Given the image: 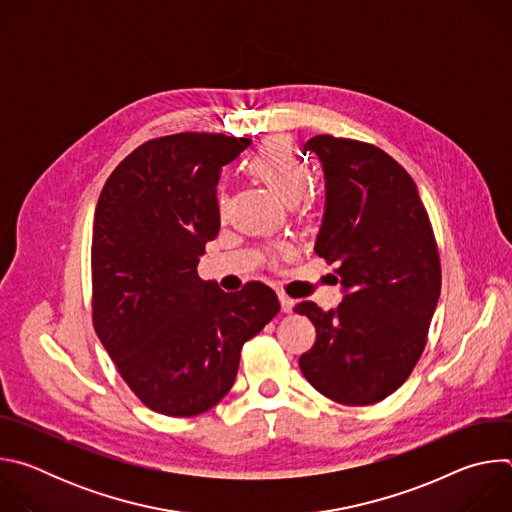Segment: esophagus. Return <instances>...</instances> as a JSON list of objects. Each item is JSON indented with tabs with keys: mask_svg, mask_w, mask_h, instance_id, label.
Returning a JSON list of instances; mask_svg holds the SVG:
<instances>
[{
	"mask_svg": "<svg viewBox=\"0 0 512 512\" xmlns=\"http://www.w3.org/2000/svg\"><path fill=\"white\" fill-rule=\"evenodd\" d=\"M277 298H279V304H281V312H285V314L294 312V306H296V302L291 300L287 294H283V291H279Z\"/></svg>",
	"mask_w": 512,
	"mask_h": 512,
	"instance_id": "esophagus-1",
	"label": "esophagus"
}]
</instances>
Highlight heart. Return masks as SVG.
Masks as SVG:
<instances>
[{
    "label": "heart",
    "mask_w": 512,
    "mask_h": 512,
    "mask_svg": "<svg viewBox=\"0 0 512 512\" xmlns=\"http://www.w3.org/2000/svg\"><path fill=\"white\" fill-rule=\"evenodd\" d=\"M245 172L265 184L283 204H296L308 200L314 174L312 168L296 152L294 143L285 137H271L249 156ZM225 200L218 198V210H223Z\"/></svg>",
    "instance_id": "obj_1"
}]
</instances>
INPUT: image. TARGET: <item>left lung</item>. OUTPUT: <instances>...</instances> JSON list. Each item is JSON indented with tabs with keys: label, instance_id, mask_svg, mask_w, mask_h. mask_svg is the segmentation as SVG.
I'll list each match as a JSON object with an SVG mask.
<instances>
[{
	"label": "left lung",
	"instance_id": "1",
	"mask_svg": "<svg viewBox=\"0 0 512 512\" xmlns=\"http://www.w3.org/2000/svg\"><path fill=\"white\" fill-rule=\"evenodd\" d=\"M326 176V212L314 247L336 263V310L302 302L316 328L300 356L308 383L340 405L395 393L425 348L440 300L442 265L427 210L407 170L373 143L334 135L306 141Z\"/></svg>",
	"mask_w": 512,
	"mask_h": 512
}]
</instances>
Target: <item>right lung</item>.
<instances>
[{
	"label": "right lung",
	"instance_id": "1",
	"mask_svg": "<svg viewBox=\"0 0 512 512\" xmlns=\"http://www.w3.org/2000/svg\"><path fill=\"white\" fill-rule=\"evenodd\" d=\"M247 145L196 131L150 139L111 172L97 202L93 326L135 397L168 417L221 401L243 344L279 312L261 281L225 294L196 273L221 229V168Z\"/></svg>",
	"mask_w": 512,
	"mask_h": 512
}]
</instances>
